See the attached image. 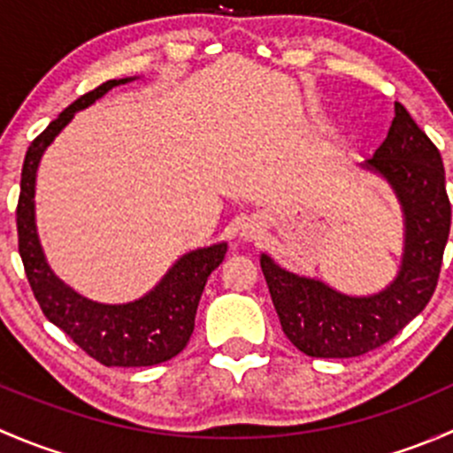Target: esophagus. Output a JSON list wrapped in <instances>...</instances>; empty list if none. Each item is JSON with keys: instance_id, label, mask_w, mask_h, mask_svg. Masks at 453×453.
I'll use <instances>...</instances> for the list:
<instances>
[{"instance_id": "34e87169", "label": "esophagus", "mask_w": 453, "mask_h": 453, "mask_svg": "<svg viewBox=\"0 0 453 453\" xmlns=\"http://www.w3.org/2000/svg\"><path fill=\"white\" fill-rule=\"evenodd\" d=\"M258 234H260V227L252 226V223H245V226L241 227V236H245V239H256Z\"/></svg>"}]
</instances>
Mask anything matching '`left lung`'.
Wrapping results in <instances>:
<instances>
[{"mask_svg": "<svg viewBox=\"0 0 453 453\" xmlns=\"http://www.w3.org/2000/svg\"><path fill=\"white\" fill-rule=\"evenodd\" d=\"M362 168L388 181L403 212V254L386 289L370 296L342 294L260 254L282 331L309 357L344 359L379 349L423 311L436 289L451 226L445 168L434 142L401 103H395L386 140Z\"/></svg>", "mask_w": 453, "mask_h": 453, "instance_id": "1", "label": "left lung"}]
</instances>
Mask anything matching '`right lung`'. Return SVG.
Here are the masks:
<instances>
[{
  "mask_svg": "<svg viewBox=\"0 0 453 453\" xmlns=\"http://www.w3.org/2000/svg\"><path fill=\"white\" fill-rule=\"evenodd\" d=\"M135 81H107L81 96L30 144L21 168L17 203L19 256L36 303L45 318L72 337L81 349L104 366L140 368L168 362L186 349L195 328V315L205 280L223 263L227 243L193 250L173 263L162 280L134 303L104 304L85 298L61 280L45 260L35 219V186L45 149L65 129L76 111L94 104L113 87Z\"/></svg>",
  "mask_w": 453,
  "mask_h": 453,
  "instance_id": "obj_1",
  "label": "right lung"
}]
</instances>
